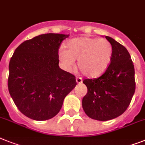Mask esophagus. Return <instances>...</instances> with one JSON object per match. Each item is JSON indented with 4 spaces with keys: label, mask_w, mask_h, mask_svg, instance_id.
<instances>
[{
    "label": "esophagus",
    "mask_w": 145,
    "mask_h": 145,
    "mask_svg": "<svg viewBox=\"0 0 145 145\" xmlns=\"http://www.w3.org/2000/svg\"><path fill=\"white\" fill-rule=\"evenodd\" d=\"M76 82H77L78 84H81V82H82V78L79 77L76 78Z\"/></svg>",
    "instance_id": "esophagus-1"
}]
</instances>
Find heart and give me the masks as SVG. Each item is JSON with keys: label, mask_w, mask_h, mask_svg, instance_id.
I'll use <instances>...</instances> for the list:
<instances>
[{"label": "heart", "mask_w": 145, "mask_h": 145, "mask_svg": "<svg viewBox=\"0 0 145 145\" xmlns=\"http://www.w3.org/2000/svg\"><path fill=\"white\" fill-rule=\"evenodd\" d=\"M60 49L58 58L66 70L78 60V67L84 75L97 78L105 73L113 57V46L105 38L80 37L72 38Z\"/></svg>", "instance_id": "1"}]
</instances>
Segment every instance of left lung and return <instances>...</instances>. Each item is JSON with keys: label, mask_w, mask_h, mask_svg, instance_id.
Wrapping results in <instances>:
<instances>
[{"label": "left lung", "mask_w": 145, "mask_h": 145, "mask_svg": "<svg viewBox=\"0 0 145 145\" xmlns=\"http://www.w3.org/2000/svg\"><path fill=\"white\" fill-rule=\"evenodd\" d=\"M113 46L111 63L101 76L84 79L87 93L82 107L89 118L98 121L113 119L124 113L136 89L135 70L131 57L124 46L105 36Z\"/></svg>", "instance_id": "left-lung-1"}]
</instances>
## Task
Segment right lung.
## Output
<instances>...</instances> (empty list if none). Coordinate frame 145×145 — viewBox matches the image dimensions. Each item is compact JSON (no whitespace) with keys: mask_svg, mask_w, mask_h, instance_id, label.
<instances>
[{"mask_svg":"<svg viewBox=\"0 0 145 145\" xmlns=\"http://www.w3.org/2000/svg\"><path fill=\"white\" fill-rule=\"evenodd\" d=\"M69 35L47 33L25 40L9 64L8 89L19 110L45 121L59 113L64 99L75 88V75L58 66V49Z\"/></svg>","mask_w":145,"mask_h":145,"instance_id":"obj_1","label":"right lung"}]
</instances>
